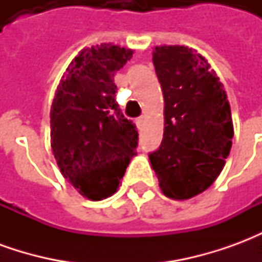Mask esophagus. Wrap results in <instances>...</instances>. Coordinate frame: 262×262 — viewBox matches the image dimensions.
Returning <instances> with one entry per match:
<instances>
[{
  "label": "esophagus",
  "instance_id": "1",
  "mask_svg": "<svg viewBox=\"0 0 262 262\" xmlns=\"http://www.w3.org/2000/svg\"><path fill=\"white\" fill-rule=\"evenodd\" d=\"M144 119H146L144 116H140V118H137V119H136V123H137V126H139V127H140V126L144 125Z\"/></svg>",
  "mask_w": 262,
  "mask_h": 262
}]
</instances>
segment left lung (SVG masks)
Wrapping results in <instances>:
<instances>
[{
	"label": "left lung",
	"mask_w": 262,
	"mask_h": 262,
	"mask_svg": "<svg viewBox=\"0 0 262 262\" xmlns=\"http://www.w3.org/2000/svg\"><path fill=\"white\" fill-rule=\"evenodd\" d=\"M153 63L164 95V135L148 154L171 199L208 189L225 167L233 139L230 105L208 60L185 46H157Z\"/></svg>",
	"instance_id": "left-lung-1"
}]
</instances>
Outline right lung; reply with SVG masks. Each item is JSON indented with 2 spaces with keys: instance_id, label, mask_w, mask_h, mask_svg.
Instances as JSON below:
<instances>
[{
  "instance_id": "right-lung-1",
  "label": "right lung",
  "mask_w": 262,
  "mask_h": 262,
  "mask_svg": "<svg viewBox=\"0 0 262 262\" xmlns=\"http://www.w3.org/2000/svg\"><path fill=\"white\" fill-rule=\"evenodd\" d=\"M133 50L109 43L81 50L61 77L50 111V142L60 171L82 196L114 195L137 147L136 125L116 102L115 73Z\"/></svg>"
}]
</instances>
